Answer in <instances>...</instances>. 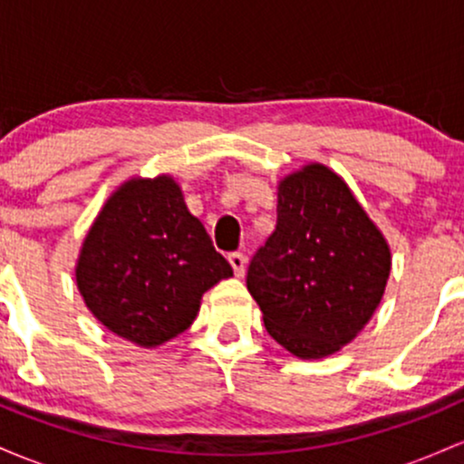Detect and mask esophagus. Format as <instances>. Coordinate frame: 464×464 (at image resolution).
<instances>
[{
    "label": "esophagus",
    "mask_w": 464,
    "mask_h": 464,
    "mask_svg": "<svg viewBox=\"0 0 464 464\" xmlns=\"http://www.w3.org/2000/svg\"><path fill=\"white\" fill-rule=\"evenodd\" d=\"M227 260H230L234 274L238 276V278H243L246 276V267H247V256L243 252H232L230 256H227Z\"/></svg>",
    "instance_id": "esophagus-1"
}]
</instances>
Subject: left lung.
I'll list each match as a JSON object with an SVG mask.
<instances>
[{
    "mask_svg": "<svg viewBox=\"0 0 464 464\" xmlns=\"http://www.w3.org/2000/svg\"><path fill=\"white\" fill-rule=\"evenodd\" d=\"M278 221L249 263L265 329L300 359L342 351L371 322L392 254L335 170L309 162L278 181Z\"/></svg>",
    "mask_w": 464,
    "mask_h": 464,
    "instance_id": "8db88e82",
    "label": "left lung"
}]
</instances>
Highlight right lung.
Returning <instances> with one entry per match:
<instances>
[{
	"label": "right lung",
	"mask_w": 464,
	"mask_h": 464,
	"mask_svg": "<svg viewBox=\"0 0 464 464\" xmlns=\"http://www.w3.org/2000/svg\"><path fill=\"white\" fill-rule=\"evenodd\" d=\"M76 287L105 329L158 348L195 322L232 267L186 208L173 175L131 177L101 208L76 260Z\"/></svg>",
	"instance_id": "obj_1"
}]
</instances>
